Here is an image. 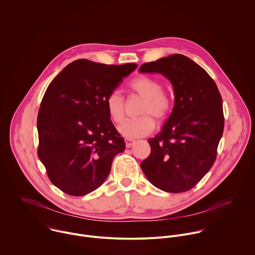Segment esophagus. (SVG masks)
I'll return each instance as SVG.
<instances>
[{"label": "esophagus", "instance_id": "esophagus-1", "mask_svg": "<svg viewBox=\"0 0 255 255\" xmlns=\"http://www.w3.org/2000/svg\"><path fill=\"white\" fill-rule=\"evenodd\" d=\"M125 141H126V146L127 147H130L134 143V139H131V138H126Z\"/></svg>", "mask_w": 255, "mask_h": 255}]
</instances>
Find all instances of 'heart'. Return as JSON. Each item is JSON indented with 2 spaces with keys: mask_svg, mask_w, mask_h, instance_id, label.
<instances>
[{
  "mask_svg": "<svg viewBox=\"0 0 255 255\" xmlns=\"http://www.w3.org/2000/svg\"><path fill=\"white\" fill-rule=\"evenodd\" d=\"M129 89L144 99L141 118L125 121L119 131L128 138H137L149 134L155 128V118L162 123L170 114L173 106L172 96L162 90V84L155 78L139 75L129 83ZM108 114L113 122L120 124L125 119V99L117 91L112 92L106 100Z\"/></svg>",
  "mask_w": 255,
  "mask_h": 255,
  "instance_id": "heart-1",
  "label": "heart"
}]
</instances>
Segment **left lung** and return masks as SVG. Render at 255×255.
I'll use <instances>...</instances> for the list:
<instances>
[{
    "instance_id": "1",
    "label": "left lung",
    "mask_w": 255,
    "mask_h": 255,
    "mask_svg": "<svg viewBox=\"0 0 255 255\" xmlns=\"http://www.w3.org/2000/svg\"><path fill=\"white\" fill-rule=\"evenodd\" d=\"M158 73L173 87L174 107L161 131L148 139L150 154L140 167L155 187L171 193L191 189L213 165L223 133L222 99L200 66L175 54L140 66Z\"/></svg>"
}]
</instances>
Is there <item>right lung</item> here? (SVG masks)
<instances>
[{
  "instance_id": "obj_1",
  "label": "right lung",
  "mask_w": 255,
  "mask_h": 255,
  "mask_svg": "<svg viewBox=\"0 0 255 255\" xmlns=\"http://www.w3.org/2000/svg\"><path fill=\"white\" fill-rule=\"evenodd\" d=\"M136 68L81 59L49 85L38 115V156L52 183L65 193L83 196L100 187L115 156L125 150L106 100Z\"/></svg>"
}]
</instances>
